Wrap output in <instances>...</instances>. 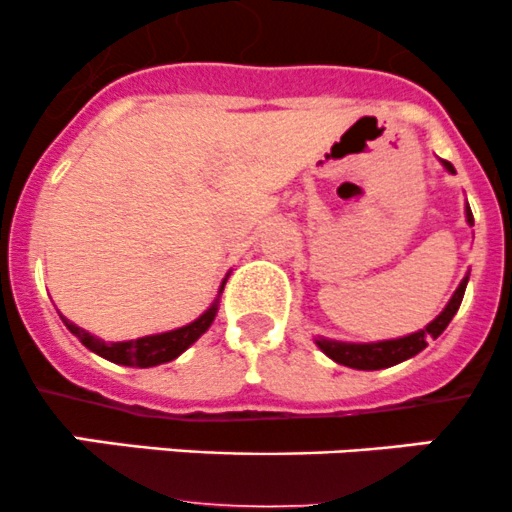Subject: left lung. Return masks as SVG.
<instances>
[{
	"label": "left lung",
	"mask_w": 512,
	"mask_h": 512,
	"mask_svg": "<svg viewBox=\"0 0 512 512\" xmlns=\"http://www.w3.org/2000/svg\"><path fill=\"white\" fill-rule=\"evenodd\" d=\"M441 165L448 170V173H456V168H453L448 160H441ZM466 223L473 225V213L468 203H466ZM468 277H471V272H466V277H463L461 285H458L456 292H453V297L448 299L443 312L438 314L433 322H428L426 327L418 329L414 334H406V337H399V339H384V342H337V339L317 337L314 339V344H317L329 359L337 361V364L342 366H349V369L376 371V369H386V366L401 364V361L411 359V356L423 352V349L428 347V339L441 337L443 329L451 324V319L456 317L458 307H461L463 294H466Z\"/></svg>",
	"instance_id": "8db88e82"
}]
</instances>
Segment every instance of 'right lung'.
<instances>
[{"label":"right lung","instance_id":"1","mask_svg":"<svg viewBox=\"0 0 512 512\" xmlns=\"http://www.w3.org/2000/svg\"><path fill=\"white\" fill-rule=\"evenodd\" d=\"M230 277V275H227ZM227 277L220 282L218 289V297L213 299L208 309L200 314L198 319H193L190 324L178 329H170V332H160V334H148V337H138V339H128V342H103V339L94 337L89 334L86 329L76 327L74 322H69L66 317H61V322L66 324L74 337H79V342L84 344L86 349L91 352L103 356V359L113 361V364H123V366H138V369H148V366H158L165 364V361H173L178 359L190 344L198 342L205 332L210 329V324L215 322V314H218L220 307V294H223V287L227 282Z\"/></svg>","mask_w":512,"mask_h":512}]
</instances>
